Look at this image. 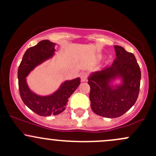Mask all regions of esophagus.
I'll list each match as a JSON object with an SVG mask.
<instances>
[{
  "instance_id": "34e87169",
  "label": "esophagus",
  "mask_w": 156,
  "mask_h": 156,
  "mask_svg": "<svg viewBox=\"0 0 156 156\" xmlns=\"http://www.w3.org/2000/svg\"><path fill=\"white\" fill-rule=\"evenodd\" d=\"M80 78H81V82H84L87 80V73H81L80 74Z\"/></svg>"
}]
</instances>
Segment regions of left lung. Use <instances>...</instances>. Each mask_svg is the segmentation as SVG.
<instances>
[{
	"label": "left lung",
	"instance_id": "left-lung-1",
	"mask_svg": "<svg viewBox=\"0 0 156 156\" xmlns=\"http://www.w3.org/2000/svg\"><path fill=\"white\" fill-rule=\"evenodd\" d=\"M116 58L110 66L88 76L90 107L95 114L106 118L119 117L129 111L140 90V66L132 53L114 45Z\"/></svg>",
	"mask_w": 156,
	"mask_h": 156
}]
</instances>
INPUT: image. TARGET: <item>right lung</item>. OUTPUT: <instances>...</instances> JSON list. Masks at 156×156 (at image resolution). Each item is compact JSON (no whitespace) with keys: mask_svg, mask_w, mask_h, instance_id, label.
Listing matches in <instances>:
<instances>
[{"mask_svg":"<svg viewBox=\"0 0 156 156\" xmlns=\"http://www.w3.org/2000/svg\"><path fill=\"white\" fill-rule=\"evenodd\" d=\"M55 45L56 43L45 39L29 48L24 53L18 70L19 88L23 102L31 111L42 117L57 115L65 111L69 98L81 83L80 78L66 80L56 90L44 96L30 89L26 78L38 66L55 56Z\"/></svg>","mask_w":156,"mask_h":156,"instance_id":"right-lung-1","label":"right lung"}]
</instances>
